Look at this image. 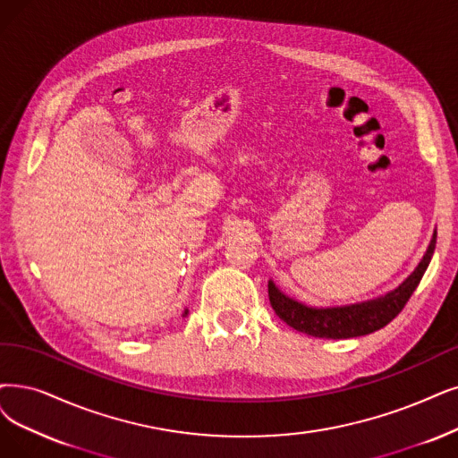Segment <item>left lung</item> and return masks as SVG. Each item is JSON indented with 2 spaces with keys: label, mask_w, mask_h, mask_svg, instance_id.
<instances>
[{
  "label": "left lung",
  "mask_w": 458,
  "mask_h": 458,
  "mask_svg": "<svg viewBox=\"0 0 458 458\" xmlns=\"http://www.w3.org/2000/svg\"><path fill=\"white\" fill-rule=\"evenodd\" d=\"M436 234L437 231L434 229L430 244L415 270L398 287L387 291L386 295L344 306H310L285 295L276 284L268 280V299L274 312L295 331L316 338H357L379 331L381 327L391 323L402 312V308L413 295L430 265L436 248Z\"/></svg>",
  "instance_id": "8db88e82"
}]
</instances>
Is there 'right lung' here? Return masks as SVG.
Masks as SVG:
<instances>
[{
    "mask_svg": "<svg viewBox=\"0 0 458 458\" xmlns=\"http://www.w3.org/2000/svg\"><path fill=\"white\" fill-rule=\"evenodd\" d=\"M182 316H184V318H186V316H188V308H186V310H184V314H182Z\"/></svg>",
    "mask_w": 458,
    "mask_h": 458,
    "instance_id": "add662e5",
    "label": "right lung"
}]
</instances>
